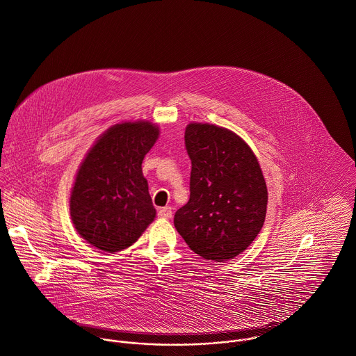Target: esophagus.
<instances>
[{
    "instance_id": "esophagus-1",
    "label": "esophagus",
    "mask_w": 356,
    "mask_h": 356,
    "mask_svg": "<svg viewBox=\"0 0 356 356\" xmlns=\"http://www.w3.org/2000/svg\"><path fill=\"white\" fill-rule=\"evenodd\" d=\"M158 218H162V219H170L172 218V209L169 207L166 208H161L158 211Z\"/></svg>"
}]
</instances>
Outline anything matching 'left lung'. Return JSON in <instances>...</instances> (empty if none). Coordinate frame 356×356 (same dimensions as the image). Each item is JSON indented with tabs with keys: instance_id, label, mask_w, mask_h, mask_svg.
I'll list each match as a JSON object with an SVG mask.
<instances>
[{
	"instance_id": "obj_1",
	"label": "left lung",
	"mask_w": 356,
	"mask_h": 356,
	"mask_svg": "<svg viewBox=\"0 0 356 356\" xmlns=\"http://www.w3.org/2000/svg\"><path fill=\"white\" fill-rule=\"evenodd\" d=\"M184 141L190 200L175 213V227L200 257L233 259L265 222L268 188L259 162L240 136L215 124L190 123Z\"/></svg>"
}]
</instances>
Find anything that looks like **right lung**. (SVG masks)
<instances>
[{"mask_svg":"<svg viewBox=\"0 0 356 356\" xmlns=\"http://www.w3.org/2000/svg\"><path fill=\"white\" fill-rule=\"evenodd\" d=\"M158 136L151 122H123L109 127L87 152L69 205L74 229L91 245L119 252L154 220L156 211L141 163Z\"/></svg>","mask_w":356,"mask_h":356,"instance_id":"obj_1","label":"right lung"}]
</instances>
